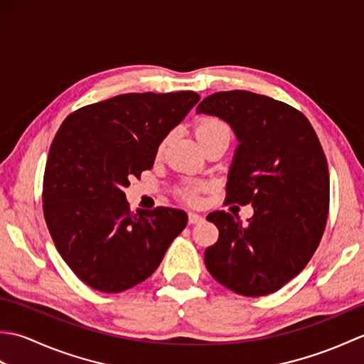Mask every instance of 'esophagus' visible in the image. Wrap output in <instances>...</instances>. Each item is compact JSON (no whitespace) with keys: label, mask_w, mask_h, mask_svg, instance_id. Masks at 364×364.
Here are the masks:
<instances>
[{"label":"esophagus","mask_w":364,"mask_h":364,"mask_svg":"<svg viewBox=\"0 0 364 364\" xmlns=\"http://www.w3.org/2000/svg\"><path fill=\"white\" fill-rule=\"evenodd\" d=\"M203 220V218L200 214H196V213H189V223H192V225H194V223H198V222H202Z\"/></svg>","instance_id":"1"}]
</instances>
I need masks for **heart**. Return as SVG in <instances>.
Wrapping results in <instances>:
<instances>
[{
  "instance_id": "heart-1",
  "label": "heart",
  "mask_w": 364,
  "mask_h": 364,
  "mask_svg": "<svg viewBox=\"0 0 364 364\" xmlns=\"http://www.w3.org/2000/svg\"><path fill=\"white\" fill-rule=\"evenodd\" d=\"M196 136H197V141L200 142V145H202L203 142L210 141V139L218 137V136H230L231 137V131L223 122H220L218 119L206 117V119H202L197 123ZM166 142H167V139H164V141L159 144L158 154H161L162 150H164ZM184 197H186V200H189V202H194V200H196V194L192 191L184 192Z\"/></svg>"
}]
</instances>
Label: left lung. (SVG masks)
<instances>
[{
  "label": "left lung",
  "instance_id": "8db88e82",
  "mask_svg": "<svg viewBox=\"0 0 364 364\" xmlns=\"http://www.w3.org/2000/svg\"><path fill=\"white\" fill-rule=\"evenodd\" d=\"M197 112L233 128L239 145L225 200L253 206L247 225L225 211L208 214L219 239L205 264L233 292L267 296L299 275L321 242L330 202L326 154L304 114L266 95L218 92Z\"/></svg>",
  "mask_w": 364,
  "mask_h": 364
}]
</instances>
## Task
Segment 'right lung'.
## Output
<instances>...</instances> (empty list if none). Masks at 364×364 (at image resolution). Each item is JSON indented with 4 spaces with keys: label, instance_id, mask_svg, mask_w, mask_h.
Wrapping results in <instances>:
<instances>
[{
    "label": "right lung",
    "instance_id": "1",
    "mask_svg": "<svg viewBox=\"0 0 364 364\" xmlns=\"http://www.w3.org/2000/svg\"><path fill=\"white\" fill-rule=\"evenodd\" d=\"M200 100L192 90L123 94L63 122L43 175V215L60 257L102 292L146 280L188 223L175 208L129 211L125 188L153 167L159 144Z\"/></svg>",
    "mask_w": 364,
    "mask_h": 364
}]
</instances>
